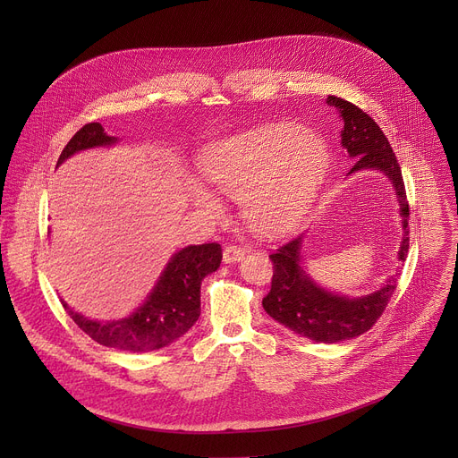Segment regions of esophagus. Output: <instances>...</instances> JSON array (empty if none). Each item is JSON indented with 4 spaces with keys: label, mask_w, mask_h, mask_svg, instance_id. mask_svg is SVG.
Segmentation results:
<instances>
[{
    "label": "esophagus",
    "mask_w": 458,
    "mask_h": 458,
    "mask_svg": "<svg viewBox=\"0 0 458 458\" xmlns=\"http://www.w3.org/2000/svg\"><path fill=\"white\" fill-rule=\"evenodd\" d=\"M244 257V250L237 248V246H226L223 251V263L225 265H235L239 260H242Z\"/></svg>",
    "instance_id": "1"
}]
</instances>
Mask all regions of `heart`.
I'll list each match as a JSON object with an SVG mask.
<instances>
[{
	"instance_id": "heart-1",
	"label": "heart",
	"mask_w": 458,
	"mask_h": 458,
	"mask_svg": "<svg viewBox=\"0 0 458 458\" xmlns=\"http://www.w3.org/2000/svg\"><path fill=\"white\" fill-rule=\"evenodd\" d=\"M322 138L288 123L253 128L212 145L199 161L205 181L237 199L244 223L259 235L277 237L293 228L330 170ZM188 201L210 219L225 208L212 191L190 181Z\"/></svg>"
}]
</instances>
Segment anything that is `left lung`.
Returning a JSON list of instances; mask_svg holds the SVG:
<instances>
[{"instance_id": "8db88e82", "label": "left lung", "mask_w": 458, "mask_h": 458, "mask_svg": "<svg viewBox=\"0 0 458 458\" xmlns=\"http://www.w3.org/2000/svg\"><path fill=\"white\" fill-rule=\"evenodd\" d=\"M326 103L335 106L344 121V128L341 130V145L346 148L348 156L355 159L348 175L360 170H377L389 179L395 190L401 207L399 214L403 219L399 260L404 263L410 248V207L406 201L403 172L397 157L380 126L364 110L335 96L326 98ZM304 237L306 232L299 233L270 255L274 263V277L272 288L263 299L265 311L292 332L315 343L335 344L362 335L386 310L397 288V279L401 274L387 277V281L377 292L360 297H348L324 290L304 268Z\"/></svg>"}]
</instances>
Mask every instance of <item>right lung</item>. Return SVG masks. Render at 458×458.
<instances>
[{
	"label": "right lung",
	"mask_w": 458,
	"mask_h": 458,
	"mask_svg": "<svg viewBox=\"0 0 458 458\" xmlns=\"http://www.w3.org/2000/svg\"><path fill=\"white\" fill-rule=\"evenodd\" d=\"M117 138L108 136L101 123H89L63 148L57 166L89 148L112 147ZM221 244H191L175 251L157 283L138 310L119 320H92L74 311L61 299L63 308L96 343L121 352H154L184 335L201 315V283L221 265Z\"/></svg>",
	"instance_id": "right-lung-1"
}]
</instances>
